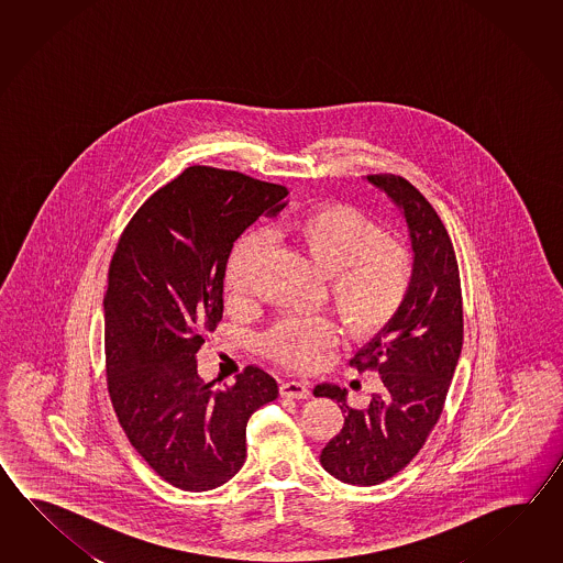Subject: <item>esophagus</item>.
I'll list each match as a JSON object with an SVG mask.
<instances>
[{
  "label": "esophagus",
  "instance_id": "obj_1",
  "mask_svg": "<svg viewBox=\"0 0 563 563\" xmlns=\"http://www.w3.org/2000/svg\"><path fill=\"white\" fill-rule=\"evenodd\" d=\"M279 393L286 398H308L310 396V386L306 383H298V380H286L279 386Z\"/></svg>",
  "mask_w": 563,
  "mask_h": 563
}]
</instances>
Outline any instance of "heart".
Returning a JSON list of instances; mask_svg holds the SVG:
<instances>
[{"mask_svg": "<svg viewBox=\"0 0 563 563\" xmlns=\"http://www.w3.org/2000/svg\"><path fill=\"white\" fill-rule=\"evenodd\" d=\"M269 235L325 274L328 299L350 334H378L405 310L417 277L415 252L405 241L384 235V229L356 207L320 205ZM264 252L260 233L241 238L225 274L231 298L252 291ZM338 340L340 328L330 316H287L265 332L264 347L279 364L306 371Z\"/></svg>", "mask_w": 563, "mask_h": 563, "instance_id": "heart-1", "label": "heart"}]
</instances>
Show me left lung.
Listing matches in <instances>:
<instances>
[{"mask_svg": "<svg viewBox=\"0 0 563 563\" xmlns=\"http://www.w3.org/2000/svg\"><path fill=\"white\" fill-rule=\"evenodd\" d=\"M405 209L417 277L405 310L362 347L350 366L380 374L383 390L366 408L346 405V390L318 384L313 396L342 405L344 427L323 446L332 477L358 487L380 485L419 455L441 419L463 347V294L455 247L429 199L405 177L371 175Z\"/></svg>", "mask_w": 563, "mask_h": 563, "instance_id": "obj_1", "label": "left lung"}]
</instances>
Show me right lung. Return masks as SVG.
I'll return each instance as SVG.
<instances>
[{"label": "right lung", "mask_w": 563, "mask_h": 563, "mask_svg": "<svg viewBox=\"0 0 563 563\" xmlns=\"http://www.w3.org/2000/svg\"><path fill=\"white\" fill-rule=\"evenodd\" d=\"M284 185L192 165L153 192L120 233L104 296L107 386L122 431L168 485L216 489L245 463V427L279 395L257 366L216 388L195 354L223 318L229 255L286 203Z\"/></svg>", "instance_id": "1"}]
</instances>
